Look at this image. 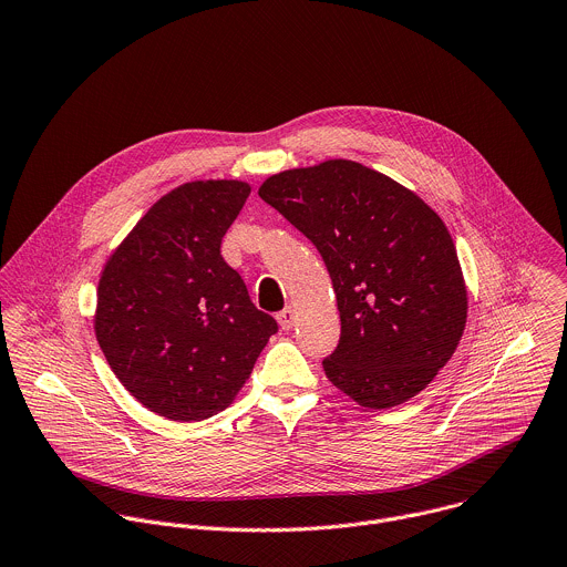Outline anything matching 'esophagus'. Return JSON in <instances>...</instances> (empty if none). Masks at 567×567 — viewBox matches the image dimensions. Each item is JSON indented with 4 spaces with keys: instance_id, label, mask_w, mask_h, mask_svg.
<instances>
[{
    "instance_id": "1",
    "label": "esophagus",
    "mask_w": 567,
    "mask_h": 567,
    "mask_svg": "<svg viewBox=\"0 0 567 567\" xmlns=\"http://www.w3.org/2000/svg\"><path fill=\"white\" fill-rule=\"evenodd\" d=\"M278 324H280V329H285V331H289L293 324H296V318H298V313H296V309L293 307H285L278 316Z\"/></svg>"
}]
</instances>
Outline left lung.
I'll return each instance as SVG.
<instances>
[{
  "label": "left lung",
  "mask_w": 567,
  "mask_h": 567,
  "mask_svg": "<svg viewBox=\"0 0 567 567\" xmlns=\"http://www.w3.org/2000/svg\"><path fill=\"white\" fill-rule=\"evenodd\" d=\"M258 196L320 251L340 340L322 360L360 408L390 410L423 392L452 358L467 287L441 216L385 173L324 159L262 182Z\"/></svg>",
  "instance_id": "1"
}]
</instances>
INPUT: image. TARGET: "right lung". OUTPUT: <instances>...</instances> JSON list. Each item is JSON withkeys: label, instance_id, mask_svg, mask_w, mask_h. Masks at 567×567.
Returning a JSON list of instances; mask_svg holds the SVG:
<instances>
[{"label": "right lung", "instance_id": "add662e5", "mask_svg": "<svg viewBox=\"0 0 567 567\" xmlns=\"http://www.w3.org/2000/svg\"><path fill=\"white\" fill-rule=\"evenodd\" d=\"M249 194L243 179L179 184L102 269L97 342L131 396L168 421H205L229 408L278 331L220 254Z\"/></svg>", "mask_w": 567, "mask_h": 567}]
</instances>
